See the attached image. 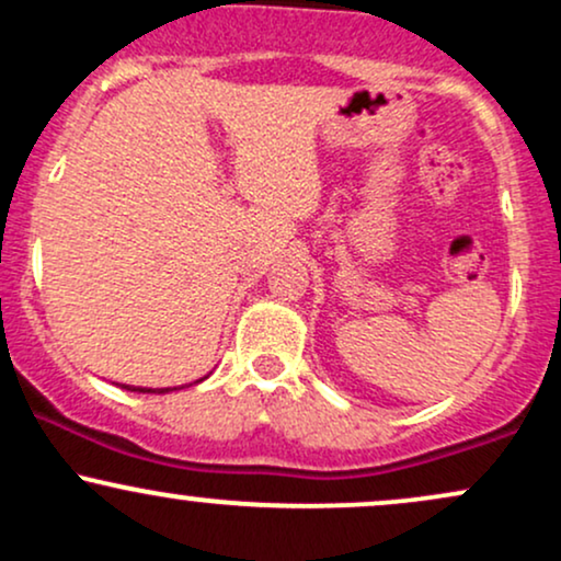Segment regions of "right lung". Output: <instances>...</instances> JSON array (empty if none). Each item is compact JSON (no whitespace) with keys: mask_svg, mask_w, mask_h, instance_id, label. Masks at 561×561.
<instances>
[{"mask_svg":"<svg viewBox=\"0 0 561 561\" xmlns=\"http://www.w3.org/2000/svg\"><path fill=\"white\" fill-rule=\"evenodd\" d=\"M203 379H197V382H203ZM124 388L134 390V392H169V390H176V388H131V385H124Z\"/></svg>","mask_w":561,"mask_h":561,"instance_id":"right-lung-1","label":"right lung"}]
</instances>
